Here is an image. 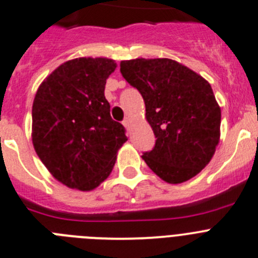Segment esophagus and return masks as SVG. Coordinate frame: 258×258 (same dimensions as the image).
I'll return each mask as SVG.
<instances>
[{"mask_svg": "<svg viewBox=\"0 0 258 258\" xmlns=\"http://www.w3.org/2000/svg\"><path fill=\"white\" fill-rule=\"evenodd\" d=\"M131 123H132V119L130 117L124 118V121H123V126L126 127L127 130H130V127H131Z\"/></svg>", "mask_w": 258, "mask_h": 258, "instance_id": "34e87169", "label": "esophagus"}]
</instances>
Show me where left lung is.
<instances>
[{"mask_svg":"<svg viewBox=\"0 0 258 258\" xmlns=\"http://www.w3.org/2000/svg\"><path fill=\"white\" fill-rule=\"evenodd\" d=\"M121 74L143 95L156 137L143 155L149 168L173 184L199 174L220 137L221 112L210 84L169 58L122 61Z\"/></svg>","mask_w":258,"mask_h":258,"instance_id":"obj_1","label":"left lung"}]
</instances>
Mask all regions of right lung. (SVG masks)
<instances>
[{"label": "right lung", "instance_id": "add662e5", "mask_svg": "<svg viewBox=\"0 0 258 258\" xmlns=\"http://www.w3.org/2000/svg\"><path fill=\"white\" fill-rule=\"evenodd\" d=\"M117 64L108 58L64 62L42 83L33 103V145L50 174L90 191L110 174L126 130L110 117L104 96Z\"/></svg>", "mask_w": 258, "mask_h": 258}]
</instances>
